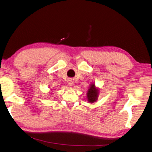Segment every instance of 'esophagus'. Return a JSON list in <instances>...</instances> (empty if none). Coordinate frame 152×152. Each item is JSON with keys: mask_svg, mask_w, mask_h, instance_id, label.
<instances>
[{"mask_svg": "<svg viewBox=\"0 0 152 152\" xmlns=\"http://www.w3.org/2000/svg\"><path fill=\"white\" fill-rule=\"evenodd\" d=\"M68 84H69V85H70V86H72V85H73V84H74V82L72 81V80H70L68 81Z\"/></svg>", "mask_w": 152, "mask_h": 152, "instance_id": "obj_1", "label": "esophagus"}]
</instances>
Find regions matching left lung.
Here are the masks:
<instances>
[{
  "label": "left lung",
  "instance_id": "1",
  "mask_svg": "<svg viewBox=\"0 0 152 152\" xmlns=\"http://www.w3.org/2000/svg\"><path fill=\"white\" fill-rule=\"evenodd\" d=\"M98 90L95 88V85L93 84L90 88L88 89V92H87V99H88V102H91V103H93L95 102L97 99V96H98Z\"/></svg>",
  "mask_w": 152,
  "mask_h": 152
}]
</instances>
